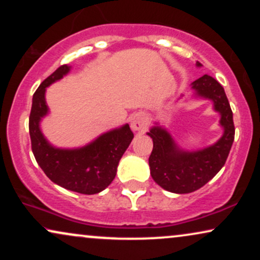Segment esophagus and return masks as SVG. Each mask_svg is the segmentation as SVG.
Listing matches in <instances>:
<instances>
[{
	"label": "esophagus",
	"instance_id": "esophagus-1",
	"mask_svg": "<svg viewBox=\"0 0 260 260\" xmlns=\"http://www.w3.org/2000/svg\"><path fill=\"white\" fill-rule=\"evenodd\" d=\"M131 127L133 131H143L147 127V116L144 112H137L132 116Z\"/></svg>",
	"mask_w": 260,
	"mask_h": 260
}]
</instances>
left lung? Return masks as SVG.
<instances>
[{"mask_svg": "<svg viewBox=\"0 0 260 260\" xmlns=\"http://www.w3.org/2000/svg\"><path fill=\"white\" fill-rule=\"evenodd\" d=\"M197 62V67H201ZM197 96L214 103V109L221 115L220 124L223 134L215 144L196 151L182 150L165 128L154 126L148 136L153 139V151L149 166L153 180L164 189L178 194L194 192L207 184L225 165L235 139L232 110L225 90L217 80L204 74L192 83Z\"/></svg>", "mask_w": 260, "mask_h": 260, "instance_id": "obj_1", "label": "left lung"}]
</instances>
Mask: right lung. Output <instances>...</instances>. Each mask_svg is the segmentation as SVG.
Returning <instances> with one entry per match:
<instances>
[{
  "instance_id": "right-lung-1",
  "label": "right lung",
  "mask_w": 260,
  "mask_h": 260,
  "mask_svg": "<svg viewBox=\"0 0 260 260\" xmlns=\"http://www.w3.org/2000/svg\"><path fill=\"white\" fill-rule=\"evenodd\" d=\"M70 70L67 64L58 67L32 95L29 117L31 150L39 166L53 183L82 194H96L113 181L118 162L134 136L129 126L124 124L101 134L82 148L59 149L47 142L40 129L41 118L49 113L45 91Z\"/></svg>"
}]
</instances>
